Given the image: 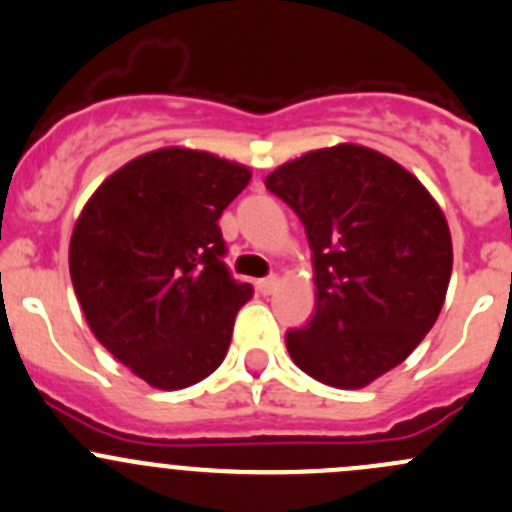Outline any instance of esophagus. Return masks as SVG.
<instances>
[{"label":"esophagus","mask_w":512,"mask_h":512,"mask_svg":"<svg viewBox=\"0 0 512 512\" xmlns=\"http://www.w3.org/2000/svg\"><path fill=\"white\" fill-rule=\"evenodd\" d=\"M278 286H281V278H278V276H268V278H261V281L256 283L258 293H263V295H271L273 291H276Z\"/></svg>","instance_id":"esophagus-1"}]
</instances>
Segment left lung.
Instances as JSON below:
<instances>
[{"instance_id":"left-lung-1","label":"left lung","mask_w":512,"mask_h":512,"mask_svg":"<svg viewBox=\"0 0 512 512\" xmlns=\"http://www.w3.org/2000/svg\"><path fill=\"white\" fill-rule=\"evenodd\" d=\"M303 221L315 313L288 330L291 360L337 389L402 365L434 328L449 288L451 231L436 199L399 162L342 142L266 177Z\"/></svg>"}]
</instances>
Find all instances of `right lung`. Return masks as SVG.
Masks as SVG:
<instances>
[{"mask_svg": "<svg viewBox=\"0 0 512 512\" xmlns=\"http://www.w3.org/2000/svg\"><path fill=\"white\" fill-rule=\"evenodd\" d=\"M251 170L162 147L113 172L73 226L68 271L100 345L155 389L202 382L224 362L241 305L219 217Z\"/></svg>", "mask_w": 512, "mask_h": 512, "instance_id": "right-lung-1", "label": "right lung"}]
</instances>
